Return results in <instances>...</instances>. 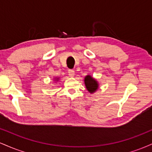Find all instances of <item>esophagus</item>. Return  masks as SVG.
<instances>
[{
	"label": "esophagus",
	"mask_w": 152,
	"mask_h": 152,
	"mask_svg": "<svg viewBox=\"0 0 152 152\" xmlns=\"http://www.w3.org/2000/svg\"><path fill=\"white\" fill-rule=\"evenodd\" d=\"M69 76H71V77H74V75H75V71L74 70H72V69H69Z\"/></svg>",
	"instance_id": "obj_1"
}]
</instances>
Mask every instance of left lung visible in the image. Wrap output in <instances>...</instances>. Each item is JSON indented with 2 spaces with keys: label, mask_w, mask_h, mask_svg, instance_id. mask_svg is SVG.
Returning <instances> with one entry per match:
<instances>
[{
  "label": "left lung",
  "mask_w": 152,
  "mask_h": 152,
  "mask_svg": "<svg viewBox=\"0 0 152 152\" xmlns=\"http://www.w3.org/2000/svg\"><path fill=\"white\" fill-rule=\"evenodd\" d=\"M85 86L86 87V89L90 92L91 94H93L99 88V83L96 79L92 77L90 75H87L84 78Z\"/></svg>",
  "instance_id": "left-lung-1"
}]
</instances>
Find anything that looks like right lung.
<instances>
[{
	"instance_id": "right-lung-1",
	"label": "right lung",
	"mask_w": 152,
	"mask_h": 152,
	"mask_svg": "<svg viewBox=\"0 0 152 152\" xmlns=\"http://www.w3.org/2000/svg\"><path fill=\"white\" fill-rule=\"evenodd\" d=\"M56 81H58V78H56Z\"/></svg>"
}]
</instances>
